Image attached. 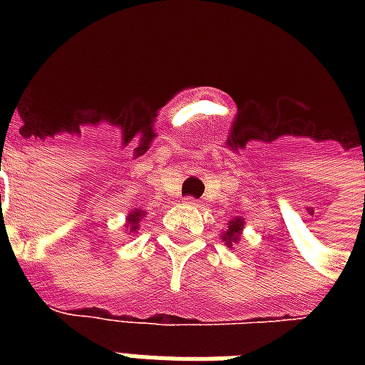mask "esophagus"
Instances as JSON below:
<instances>
[{
	"mask_svg": "<svg viewBox=\"0 0 365 365\" xmlns=\"http://www.w3.org/2000/svg\"><path fill=\"white\" fill-rule=\"evenodd\" d=\"M183 205L191 206V208H197V206H200V202L197 199H193V197H187V199H183Z\"/></svg>",
	"mask_w": 365,
	"mask_h": 365,
	"instance_id": "obj_1",
	"label": "esophagus"
}]
</instances>
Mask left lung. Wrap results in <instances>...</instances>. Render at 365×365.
Segmentation results:
<instances>
[{"mask_svg": "<svg viewBox=\"0 0 365 365\" xmlns=\"http://www.w3.org/2000/svg\"><path fill=\"white\" fill-rule=\"evenodd\" d=\"M244 227H246V222H244L240 216L233 217V220L227 223V231H223V235H222V240L225 242V246H227V248H233L235 244L240 242V237H242Z\"/></svg>", "mask_w": 365, "mask_h": 365, "instance_id": "obj_1", "label": "left lung"}]
</instances>
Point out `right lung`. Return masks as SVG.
<instances>
[{
  "instance_id": "obj_1",
  "label": "right lung",
  "mask_w": 365,
  "mask_h": 365,
  "mask_svg": "<svg viewBox=\"0 0 365 365\" xmlns=\"http://www.w3.org/2000/svg\"><path fill=\"white\" fill-rule=\"evenodd\" d=\"M148 212L142 210V208H134L126 214V222H125V231L126 235H130V237H136L138 229H140V223L145 217Z\"/></svg>"
}]
</instances>
